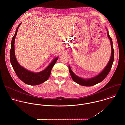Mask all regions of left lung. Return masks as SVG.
<instances>
[{
  "mask_svg": "<svg viewBox=\"0 0 125 125\" xmlns=\"http://www.w3.org/2000/svg\"><path fill=\"white\" fill-rule=\"evenodd\" d=\"M107 36H108V38L110 40L111 42V49H112V52H111V56L110 60L107 64V66L104 69V70L100 74H99L97 76L90 78L89 79H84L82 78H80L76 75H75L73 71H72L71 67L70 66H69V70L70 74L71 75L72 78L73 80L77 84L84 86H92L93 85H95L101 82H102L108 74L109 73L110 71L113 62L114 60V50L113 47V41L111 37L109 36L108 32H107Z\"/></svg>",
  "mask_w": 125,
  "mask_h": 125,
  "instance_id": "8db88e82",
  "label": "left lung"
}]
</instances>
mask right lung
<instances>
[{"mask_svg":"<svg viewBox=\"0 0 125 125\" xmlns=\"http://www.w3.org/2000/svg\"><path fill=\"white\" fill-rule=\"evenodd\" d=\"M21 24V23L18 25L16 30V33L12 39L10 51V63L16 75L22 82L26 84L32 86L39 85L48 79L50 76L52 69L57 62L58 57L54 59L51 63L44 70L37 73L29 71L21 66L16 60L14 52L15 38L17 34L18 28Z\"/></svg>","mask_w":125,"mask_h":125,"instance_id":"add662e5","label":"right lung"}]
</instances>
